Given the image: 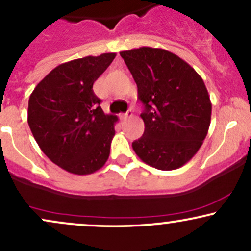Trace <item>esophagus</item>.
I'll list each match as a JSON object with an SVG mask.
<instances>
[{"instance_id":"34e87169","label":"esophagus","mask_w":251,"mask_h":251,"mask_svg":"<svg viewBox=\"0 0 251 251\" xmlns=\"http://www.w3.org/2000/svg\"><path fill=\"white\" fill-rule=\"evenodd\" d=\"M132 116H133V113H132L131 109H128V111L124 114L123 118H124V120H127V119H129V118H132Z\"/></svg>"}]
</instances>
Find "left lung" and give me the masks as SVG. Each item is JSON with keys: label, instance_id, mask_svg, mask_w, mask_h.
<instances>
[{"label": "left lung", "instance_id": "obj_1", "mask_svg": "<svg viewBox=\"0 0 251 251\" xmlns=\"http://www.w3.org/2000/svg\"><path fill=\"white\" fill-rule=\"evenodd\" d=\"M144 105L145 131L132 143L135 154L164 171L191 159L208 134L211 101L203 79L188 62L162 48L120 51Z\"/></svg>", "mask_w": 251, "mask_h": 251}]
</instances>
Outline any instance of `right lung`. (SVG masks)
<instances>
[{"instance_id":"1","label":"right lung","mask_w":251,"mask_h":251,"mask_svg":"<svg viewBox=\"0 0 251 251\" xmlns=\"http://www.w3.org/2000/svg\"><path fill=\"white\" fill-rule=\"evenodd\" d=\"M114 57L105 53L61 63L29 97L28 125L37 145L71 174H93L108 159L118 117L103 113L93 83Z\"/></svg>"}]
</instances>
